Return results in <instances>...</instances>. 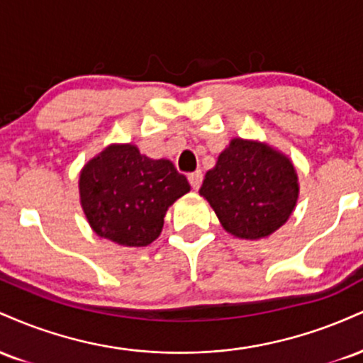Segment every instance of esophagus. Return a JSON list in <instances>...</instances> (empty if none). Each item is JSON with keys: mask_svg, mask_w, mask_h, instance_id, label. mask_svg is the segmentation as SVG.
<instances>
[{"mask_svg": "<svg viewBox=\"0 0 363 363\" xmlns=\"http://www.w3.org/2000/svg\"><path fill=\"white\" fill-rule=\"evenodd\" d=\"M187 181H189V184H191V187H193L194 191H198L199 186H201V182H203L201 170H196V172L189 174V176H187Z\"/></svg>", "mask_w": 363, "mask_h": 363, "instance_id": "esophagus-1", "label": "esophagus"}]
</instances>
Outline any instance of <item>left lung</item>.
I'll use <instances>...</instances> for the list:
<instances>
[{
  "mask_svg": "<svg viewBox=\"0 0 363 363\" xmlns=\"http://www.w3.org/2000/svg\"><path fill=\"white\" fill-rule=\"evenodd\" d=\"M199 194L230 235L259 240L283 227L301 186L289 155L259 140L232 138L206 172Z\"/></svg>",
  "mask_w": 363,
  "mask_h": 363,
  "instance_id": "8db88e82",
  "label": "left lung"
}]
</instances>
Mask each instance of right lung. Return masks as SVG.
I'll use <instances>...</instances> for the list:
<instances>
[{"label": "right lung", "instance_id": "1", "mask_svg": "<svg viewBox=\"0 0 363 363\" xmlns=\"http://www.w3.org/2000/svg\"><path fill=\"white\" fill-rule=\"evenodd\" d=\"M167 158L153 160L133 143H111L80 170L78 193L90 228L123 247H145L160 235L164 216L189 193Z\"/></svg>", "mask_w": 363, "mask_h": 363}]
</instances>
